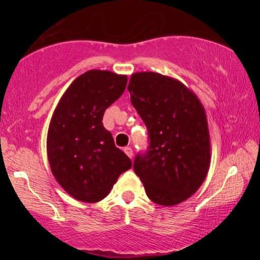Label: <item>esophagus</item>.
<instances>
[{
	"instance_id": "34e87169",
	"label": "esophagus",
	"mask_w": 260,
	"mask_h": 260,
	"mask_svg": "<svg viewBox=\"0 0 260 260\" xmlns=\"http://www.w3.org/2000/svg\"><path fill=\"white\" fill-rule=\"evenodd\" d=\"M124 152H125V154L129 156L130 158H133V156H134V152H133V149H131L130 147H126V148H124Z\"/></svg>"
}]
</instances>
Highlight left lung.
I'll list each match as a JSON object with an SVG mask.
<instances>
[{
  "mask_svg": "<svg viewBox=\"0 0 260 260\" xmlns=\"http://www.w3.org/2000/svg\"><path fill=\"white\" fill-rule=\"evenodd\" d=\"M127 90L150 138L147 154L135 158V173L152 202L179 205L200 188L211 165L204 105L180 80L155 72L134 73Z\"/></svg>",
  "mask_w": 260,
  "mask_h": 260,
  "instance_id": "1",
  "label": "left lung"
}]
</instances>
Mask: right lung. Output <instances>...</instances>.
Returning <instances> with one entry per match:
<instances>
[{
	"label": "right lung",
	"mask_w": 260,
	"mask_h": 260,
	"mask_svg": "<svg viewBox=\"0 0 260 260\" xmlns=\"http://www.w3.org/2000/svg\"><path fill=\"white\" fill-rule=\"evenodd\" d=\"M126 83L124 74L90 70L70 85L53 112L47 134L48 162L56 182L78 201L103 200L120 174L133 166L102 122Z\"/></svg>",
	"instance_id": "add662e5"
}]
</instances>
